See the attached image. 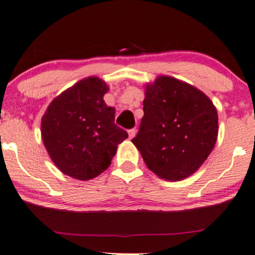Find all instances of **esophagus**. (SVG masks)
Masks as SVG:
<instances>
[{
	"mask_svg": "<svg viewBox=\"0 0 255 255\" xmlns=\"http://www.w3.org/2000/svg\"><path fill=\"white\" fill-rule=\"evenodd\" d=\"M128 138H130V139H132V138L136 136L137 130H136V128H131V130L128 131Z\"/></svg>",
	"mask_w": 255,
	"mask_h": 255,
	"instance_id": "34e87169",
	"label": "esophagus"
}]
</instances>
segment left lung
Masks as SVG:
<instances>
[{
	"label": "left lung",
	"instance_id": "8db88e82",
	"mask_svg": "<svg viewBox=\"0 0 255 255\" xmlns=\"http://www.w3.org/2000/svg\"><path fill=\"white\" fill-rule=\"evenodd\" d=\"M144 116L132 143L147 168L165 181H181L199 170L214 149L218 111L209 97L169 75L145 84Z\"/></svg>",
	"mask_w": 255,
	"mask_h": 255
}]
</instances>
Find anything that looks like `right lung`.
Listing matches in <instances>:
<instances>
[{"instance_id": "obj_1", "label": "right lung", "mask_w": 255, "mask_h": 255, "mask_svg": "<svg viewBox=\"0 0 255 255\" xmlns=\"http://www.w3.org/2000/svg\"><path fill=\"white\" fill-rule=\"evenodd\" d=\"M108 84L87 77L52 100L41 118V138L62 174L89 181L111 164L128 132L115 124L116 109L104 96Z\"/></svg>"}]
</instances>
